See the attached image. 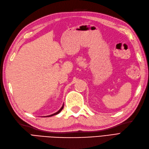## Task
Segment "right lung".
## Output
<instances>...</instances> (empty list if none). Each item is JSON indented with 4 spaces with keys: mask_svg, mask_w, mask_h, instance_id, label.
I'll use <instances>...</instances> for the list:
<instances>
[{
    "mask_svg": "<svg viewBox=\"0 0 149 149\" xmlns=\"http://www.w3.org/2000/svg\"><path fill=\"white\" fill-rule=\"evenodd\" d=\"M63 107H64V104L63 105V106H62V107H61V109H60L59 110V111H58L57 112H56V113H54V114H51V115H49V116H43V117H50V116H54V115H56V114H59V112L61 111H62L63 110Z\"/></svg>",
    "mask_w": 149,
    "mask_h": 149,
    "instance_id": "1",
    "label": "right lung"
}]
</instances>
